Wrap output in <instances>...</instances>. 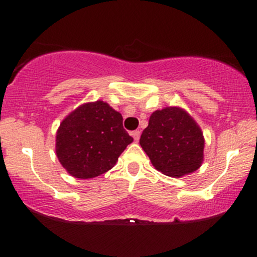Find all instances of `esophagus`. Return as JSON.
<instances>
[{"label":"esophagus","instance_id":"esophagus-1","mask_svg":"<svg viewBox=\"0 0 257 257\" xmlns=\"http://www.w3.org/2000/svg\"><path fill=\"white\" fill-rule=\"evenodd\" d=\"M132 137L134 138V141H139V139H140V131H134L132 133Z\"/></svg>","mask_w":257,"mask_h":257}]
</instances>
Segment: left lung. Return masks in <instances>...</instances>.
I'll use <instances>...</instances> for the list:
<instances>
[{
	"instance_id": "1",
	"label": "left lung",
	"mask_w": 257,
	"mask_h": 257,
	"mask_svg": "<svg viewBox=\"0 0 257 257\" xmlns=\"http://www.w3.org/2000/svg\"><path fill=\"white\" fill-rule=\"evenodd\" d=\"M140 145L152 166L172 178L196 172L204 158L203 133L181 107L169 106L153 112L141 134Z\"/></svg>"
}]
</instances>
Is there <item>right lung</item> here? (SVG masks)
Masks as SVG:
<instances>
[{"instance_id": "1", "label": "right lung", "mask_w": 257, "mask_h": 257, "mask_svg": "<svg viewBox=\"0 0 257 257\" xmlns=\"http://www.w3.org/2000/svg\"><path fill=\"white\" fill-rule=\"evenodd\" d=\"M55 141V153L66 172L91 179L112 169L133 138L123 128L122 114L98 100L67 114Z\"/></svg>"}]
</instances>
